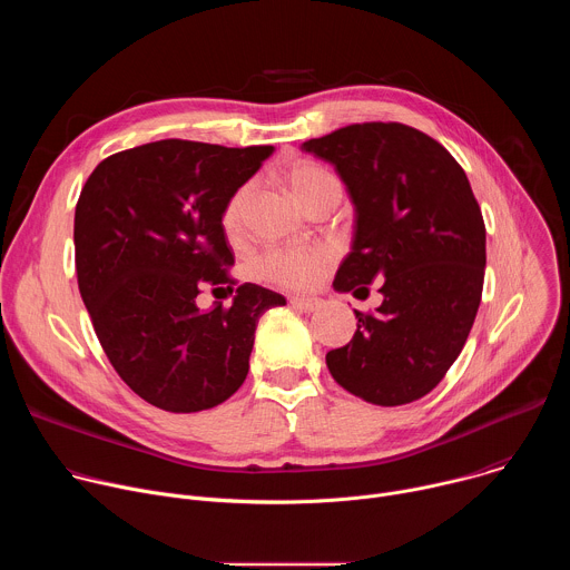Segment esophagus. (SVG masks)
I'll return each mask as SVG.
<instances>
[{
	"mask_svg": "<svg viewBox=\"0 0 570 570\" xmlns=\"http://www.w3.org/2000/svg\"><path fill=\"white\" fill-rule=\"evenodd\" d=\"M291 304H293V308H297V311L313 313V311L320 308L322 302H320L317 297H302V295H295V297H291Z\"/></svg>",
	"mask_w": 570,
	"mask_h": 570,
	"instance_id": "obj_1",
	"label": "esophagus"
}]
</instances>
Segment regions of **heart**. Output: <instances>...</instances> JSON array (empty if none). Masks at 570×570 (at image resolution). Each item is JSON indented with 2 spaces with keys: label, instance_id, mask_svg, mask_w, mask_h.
<instances>
[{
  "label": "heart",
  "instance_id": "1",
  "mask_svg": "<svg viewBox=\"0 0 570 570\" xmlns=\"http://www.w3.org/2000/svg\"><path fill=\"white\" fill-rule=\"evenodd\" d=\"M282 183L286 185L293 200L306 212L327 194L341 191L338 178L311 159H295L291 165H286L282 169ZM250 191H253V185H240L227 198L220 214V225L225 234L229 236L238 234ZM332 262H334V253L327 246L268 250L255 262L253 273L259 282H266L279 288H308L322 277V273L330 268Z\"/></svg>",
  "mask_w": 570,
  "mask_h": 570
}]
</instances>
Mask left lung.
Wrapping results in <instances>:
<instances>
[{
    "label": "left lung",
    "mask_w": 570,
    "mask_h": 570,
    "mask_svg": "<svg viewBox=\"0 0 570 570\" xmlns=\"http://www.w3.org/2000/svg\"><path fill=\"white\" fill-rule=\"evenodd\" d=\"M332 161L356 207L352 253L336 291L383 279V304L356 311L358 330L327 367L376 405L429 394L460 356L484 282V220L466 174L426 132L365 121L302 144Z\"/></svg>",
    "instance_id": "obj_1"
}]
</instances>
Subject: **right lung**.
<instances>
[{
  "instance_id": "1",
  "label": "right lung",
  "mask_w": 570,
  "mask_h": 570,
  "mask_svg": "<svg viewBox=\"0 0 570 570\" xmlns=\"http://www.w3.org/2000/svg\"><path fill=\"white\" fill-rule=\"evenodd\" d=\"M273 146L161 139L106 157L73 216L78 291L124 383L155 409L198 413L248 376L259 317L286 299L240 284L232 307L200 312L205 288L230 292L227 198Z\"/></svg>"
}]
</instances>
